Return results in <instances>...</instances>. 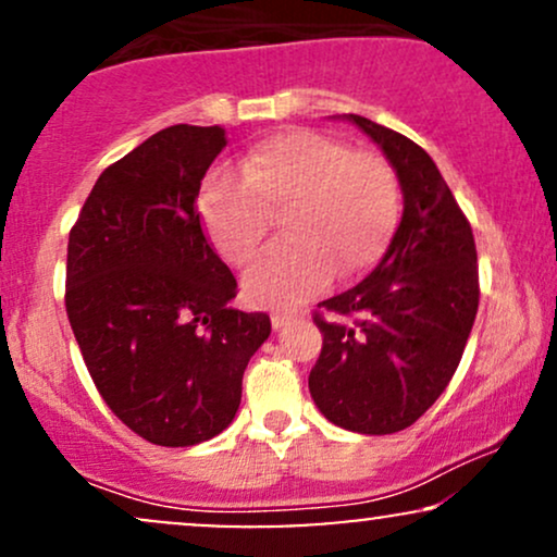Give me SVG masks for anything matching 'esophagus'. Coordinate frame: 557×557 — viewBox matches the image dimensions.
Wrapping results in <instances>:
<instances>
[{"instance_id":"esophagus-1","label":"esophagus","mask_w":557,"mask_h":557,"mask_svg":"<svg viewBox=\"0 0 557 557\" xmlns=\"http://www.w3.org/2000/svg\"><path fill=\"white\" fill-rule=\"evenodd\" d=\"M296 317V311H290V309H283V311H274L272 314V327L274 330H283L287 322H290V319Z\"/></svg>"}]
</instances>
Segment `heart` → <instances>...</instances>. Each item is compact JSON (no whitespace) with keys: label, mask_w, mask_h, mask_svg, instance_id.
<instances>
[{"label":"heart","mask_w":557,"mask_h":557,"mask_svg":"<svg viewBox=\"0 0 557 557\" xmlns=\"http://www.w3.org/2000/svg\"><path fill=\"white\" fill-rule=\"evenodd\" d=\"M285 203L290 238L248 270L243 293L251 304H298L324 290L337 270L348 280L372 270L398 220V185L380 157L296 127L257 140L240 170L209 172L198 214L222 257L246 267Z\"/></svg>","instance_id":"heart-1"}]
</instances>
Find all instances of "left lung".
I'll use <instances>...</instances> for the list:
<instances>
[{
    "label": "left lung",
    "instance_id": "left-lung-1",
    "mask_svg": "<svg viewBox=\"0 0 557 557\" xmlns=\"http://www.w3.org/2000/svg\"><path fill=\"white\" fill-rule=\"evenodd\" d=\"M382 149L403 190L400 225L363 283L322 300V354L309 389L324 419L393 434L443 395L476 319V246L437 164L411 138L345 114Z\"/></svg>",
    "mask_w": 557,
    "mask_h": 557
}]
</instances>
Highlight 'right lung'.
<instances>
[{
    "label": "right lung",
    "mask_w": 557,
    "mask_h": 557,
    "mask_svg": "<svg viewBox=\"0 0 557 557\" xmlns=\"http://www.w3.org/2000/svg\"><path fill=\"white\" fill-rule=\"evenodd\" d=\"M227 146L220 125H172L107 168L67 243L65 306L96 389L138 437L188 447L227 430L270 317L238 311L196 198Z\"/></svg>",
    "instance_id": "add662e5"
}]
</instances>
